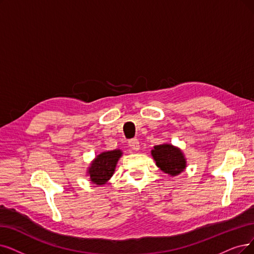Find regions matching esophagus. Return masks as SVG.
Masks as SVG:
<instances>
[{
	"label": "esophagus",
	"instance_id": "34e87169",
	"mask_svg": "<svg viewBox=\"0 0 254 254\" xmlns=\"http://www.w3.org/2000/svg\"><path fill=\"white\" fill-rule=\"evenodd\" d=\"M129 147L131 148V150H134L137 151L139 149V143H138V139L137 138H132L128 141Z\"/></svg>",
	"mask_w": 254,
	"mask_h": 254
}]
</instances>
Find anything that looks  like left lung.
<instances>
[{"label":"left lung","mask_w":254,"mask_h":254,"mask_svg":"<svg viewBox=\"0 0 254 254\" xmlns=\"http://www.w3.org/2000/svg\"><path fill=\"white\" fill-rule=\"evenodd\" d=\"M152 156L156 161V166L162 172L172 176L178 175L186 169V158L181 151L169 144L155 146L152 150Z\"/></svg>","instance_id":"1"}]
</instances>
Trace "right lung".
<instances>
[{
    "instance_id": "1",
    "label": "right lung",
    "mask_w": 254,
    "mask_h": 254,
    "mask_svg": "<svg viewBox=\"0 0 254 254\" xmlns=\"http://www.w3.org/2000/svg\"><path fill=\"white\" fill-rule=\"evenodd\" d=\"M121 155L122 152L120 150L103 152L102 154L98 155L88 170L90 180L98 186L105 185L107 180L113 176Z\"/></svg>"
}]
</instances>
